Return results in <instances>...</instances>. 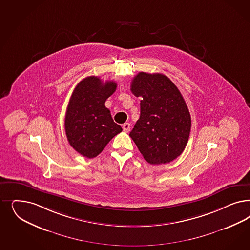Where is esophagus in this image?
I'll return each mask as SVG.
<instances>
[{
  "mask_svg": "<svg viewBox=\"0 0 250 250\" xmlns=\"http://www.w3.org/2000/svg\"><path fill=\"white\" fill-rule=\"evenodd\" d=\"M122 128H123V130L125 132H129V130H130V124H129V122H126V123L123 124Z\"/></svg>",
  "mask_w": 250,
  "mask_h": 250,
  "instance_id": "1",
  "label": "esophagus"
}]
</instances>
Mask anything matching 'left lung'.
<instances>
[{
    "label": "left lung",
    "instance_id": "1",
    "mask_svg": "<svg viewBox=\"0 0 250 250\" xmlns=\"http://www.w3.org/2000/svg\"><path fill=\"white\" fill-rule=\"evenodd\" d=\"M130 90L141 97V116L129 136L146 161L167 164L183 153L191 118L177 86L161 73H138Z\"/></svg>",
    "mask_w": 250,
    "mask_h": 250
}]
</instances>
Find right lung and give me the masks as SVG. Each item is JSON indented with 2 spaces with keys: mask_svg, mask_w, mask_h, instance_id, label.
Returning a JSON list of instances; mask_svg holds the SVG:
<instances>
[{
  "mask_svg": "<svg viewBox=\"0 0 250 250\" xmlns=\"http://www.w3.org/2000/svg\"><path fill=\"white\" fill-rule=\"evenodd\" d=\"M117 88V83L89 76L76 85L65 115V132L73 149L87 158L103 151L110 140L122 131L113 121L105 100Z\"/></svg>",
  "mask_w": 250,
  "mask_h": 250,
  "instance_id": "obj_1",
  "label": "right lung"
}]
</instances>
